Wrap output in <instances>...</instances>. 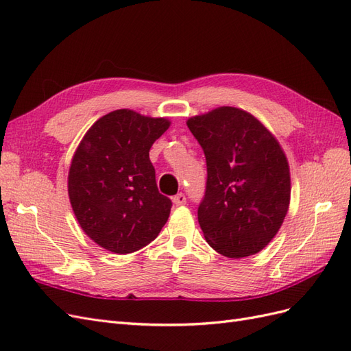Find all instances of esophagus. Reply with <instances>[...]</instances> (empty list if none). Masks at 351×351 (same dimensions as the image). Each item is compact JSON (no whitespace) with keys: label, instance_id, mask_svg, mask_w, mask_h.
Wrapping results in <instances>:
<instances>
[{"label":"esophagus","instance_id":"esophagus-1","mask_svg":"<svg viewBox=\"0 0 351 351\" xmlns=\"http://www.w3.org/2000/svg\"><path fill=\"white\" fill-rule=\"evenodd\" d=\"M173 202L176 206H183V205H186V196L183 193H178L173 197Z\"/></svg>","mask_w":351,"mask_h":351}]
</instances>
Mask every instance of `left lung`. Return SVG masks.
Returning <instances> with one entry per match:
<instances>
[{
	"mask_svg": "<svg viewBox=\"0 0 351 351\" xmlns=\"http://www.w3.org/2000/svg\"><path fill=\"white\" fill-rule=\"evenodd\" d=\"M206 158L197 209L209 246L246 258L268 246L290 205V167L275 136L250 112L219 107L187 120Z\"/></svg>",
	"mask_w": 351,
	"mask_h": 351,
	"instance_id": "1",
	"label": "left lung"
}]
</instances>
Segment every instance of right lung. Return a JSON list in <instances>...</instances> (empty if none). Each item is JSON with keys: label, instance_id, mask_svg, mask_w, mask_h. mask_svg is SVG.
<instances>
[{"label": "right lung", "instance_id": "obj_1", "mask_svg": "<svg viewBox=\"0 0 351 351\" xmlns=\"http://www.w3.org/2000/svg\"><path fill=\"white\" fill-rule=\"evenodd\" d=\"M169 124L115 110L83 136L70 164L69 197L82 230L101 247L136 252L165 226L173 204L158 192L149 151Z\"/></svg>", "mask_w": 351, "mask_h": 351}]
</instances>
